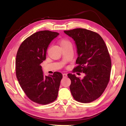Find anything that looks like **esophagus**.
I'll list each match as a JSON object with an SVG mask.
<instances>
[{"label": "esophagus", "instance_id": "obj_1", "mask_svg": "<svg viewBox=\"0 0 126 126\" xmlns=\"http://www.w3.org/2000/svg\"><path fill=\"white\" fill-rule=\"evenodd\" d=\"M63 77H67V74L64 73V74H63Z\"/></svg>", "mask_w": 126, "mask_h": 126}]
</instances>
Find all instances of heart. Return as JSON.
Returning a JSON list of instances; mask_svg holds the SVG:
<instances>
[{
  "label": "heart",
  "instance_id": "b5f03b06",
  "mask_svg": "<svg viewBox=\"0 0 126 126\" xmlns=\"http://www.w3.org/2000/svg\"><path fill=\"white\" fill-rule=\"evenodd\" d=\"M68 44H70V42L66 39H61L60 41V44L62 47L65 46L66 45H67Z\"/></svg>",
  "mask_w": 126,
  "mask_h": 126
}]
</instances>
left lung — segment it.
<instances>
[{
	"mask_svg": "<svg viewBox=\"0 0 126 126\" xmlns=\"http://www.w3.org/2000/svg\"><path fill=\"white\" fill-rule=\"evenodd\" d=\"M75 43L78 55L74 72L83 73L81 79L68 74L70 90L74 98L81 103H89L100 97L110 79L111 63L103 39L95 32L78 28L64 31Z\"/></svg>",
	"mask_w": 126,
	"mask_h": 126,
	"instance_id": "8db88e82",
	"label": "left lung"
}]
</instances>
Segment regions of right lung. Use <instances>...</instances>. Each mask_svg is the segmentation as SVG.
<instances>
[{"label":"right lung","mask_w":126,"mask_h":126,"mask_svg":"<svg viewBox=\"0 0 126 126\" xmlns=\"http://www.w3.org/2000/svg\"><path fill=\"white\" fill-rule=\"evenodd\" d=\"M59 33L48 30L37 32L20 45L16 59V76L21 88L31 101L47 104L56 100L63 75L55 72L44 76L41 64L46 59L47 47Z\"/></svg>","instance_id":"add662e5"}]
</instances>
